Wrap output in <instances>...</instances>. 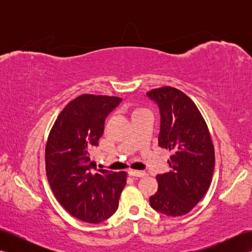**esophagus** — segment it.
<instances>
[{"mask_svg": "<svg viewBox=\"0 0 252 252\" xmlns=\"http://www.w3.org/2000/svg\"><path fill=\"white\" fill-rule=\"evenodd\" d=\"M127 173H129L130 176H135V178H143V176L145 175V172H144V171H138L134 169H130L127 171Z\"/></svg>", "mask_w": 252, "mask_h": 252, "instance_id": "esophagus-1", "label": "esophagus"}]
</instances>
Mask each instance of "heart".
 <instances>
[{"instance_id": "1", "label": "heart", "mask_w": 252, "mask_h": 252, "mask_svg": "<svg viewBox=\"0 0 252 252\" xmlns=\"http://www.w3.org/2000/svg\"><path fill=\"white\" fill-rule=\"evenodd\" d=\"M142 110H144L143 108H140V107H137V108H135L134 110H133V114H132V116L133 115H135V114H137V112H140V111H142Z\"/></svg>"}]
</instances>
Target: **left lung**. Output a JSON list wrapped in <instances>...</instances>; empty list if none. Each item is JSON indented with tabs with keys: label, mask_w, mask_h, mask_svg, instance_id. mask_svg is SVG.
I'll use <instances>...</instances> for the list:
<instances>
[{
	"label": "left lung",
	"mask_w": 252,
	"mask_h": 252,
	"mask_svg": "<svg viewBox=\"0 0 252 252\" xmlns=\"http://www.w3.org/2000/svg\"><path fill=\"white\" fill-rule=\"evenodd\" d=\"M159 106L158 145L169 149L171 171L158 174L152 208L170 217L189 213L206 195L215 170V146L208 126L194 101L182 91L162 87L147 92Z\"/></svg>",
	"instance_id": "obj_1"
}]
</instances>
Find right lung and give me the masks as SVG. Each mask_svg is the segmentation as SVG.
I'll list each match as a JSON object with an SVG mask.
<instances>
[{
	"label": "right lung",
	"mask_w": 252,
	"mask_h": 252,
	"mask_svg": "<svg viewBox=\"0 0 252 252\" xmlns=\"http://www.w3.org/2000/svg\"><path fill=\"white\" fill-rule=\"evenodd\" d=\"M122 99L82 94L58 115L45 145V170L57 201L74 218L99 223L114 215L127 173L98 170L90 152L98 145L105 119Z\"/></svg>",
	"instance_id": "right-lung-1"
}]
</instances>
